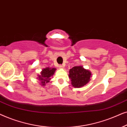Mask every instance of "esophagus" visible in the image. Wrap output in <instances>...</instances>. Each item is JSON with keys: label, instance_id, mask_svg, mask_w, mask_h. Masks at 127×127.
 I'll list each match as a JSON object with an SVG mask.
<instances>
[{"label": "esophagus", "instance_id": "obj_1", "mask_svg": "<svg viewBox=\"0 0 127 127\" xmlns=\"http://www.w3.org/2000/svg\"><path fill=\"white\" fill-rule=\"evenodd\" d=\"M59 68H64V65L60 64V65H59Z\"/></svg>", "mask_w": 127, "mask_h": 127}]
</instances>
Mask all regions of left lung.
I'll return each instance as SVG.
<instances>
[{
    "label": "left lung",
    "mask_w": 127,
    "mask_h": 127,
    "mask_svg": "<svg viewBox=\"0 0 127 127\" xmlns=\"http://www.w3.org/2000/svg\"><path fill=\"white\" fill-rule=\"evenodd\" d=\"M69 77L71 84L75 88H80L85 85L90 81L91 72L82 66H75L70 69Z\"/></svg>",
    "instance_id": "obj_1"
}]
</instances>
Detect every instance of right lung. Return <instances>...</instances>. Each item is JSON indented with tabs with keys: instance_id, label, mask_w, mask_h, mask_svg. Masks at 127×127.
<instances>
[{
	"instance_id": "1",
	"label": "right lung",
	"mask_w": 127,
	"mask_h": 127,
	"mask_svg": "<svg viewBox=\"0 0 127 127\" xmlns=\"http://www.w3.org/2000/svg\"><path fill=\"white\" fill-rule=\"evenodd\" d=\"M56 70V69L55 68H50V67H47L42 70V72H40L41 74L38 76L39 79L41 81L42 85H45V84L49 82L52 76H53Z\"/></svg>"
}]
</instances>
